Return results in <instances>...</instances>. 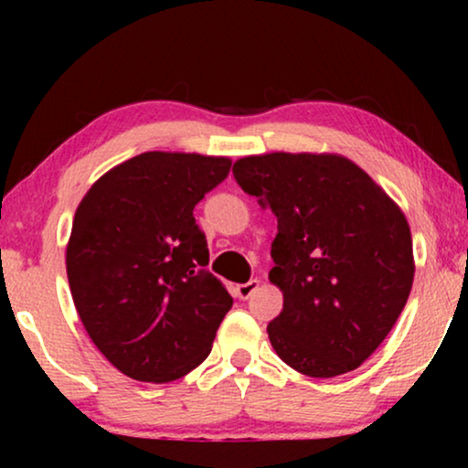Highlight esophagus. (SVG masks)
Wrapping results in <instances>:
<instances>
[{
	"label": "esophagus",
	"instance_id": "esophagus-1",
	"mask_svg": "<svg viewBox=\"0 0 468 468\" xmlns=\"http://www.w3.org/2000/svg\"><path fill=\"white\" fill-rule=\"evenodd\" d=\"M258 287H260V281L251 279V281H247V283H240L239 287H236V293H239L240 300H249L255 292H258Z\"/></svg>",
	"mask_w": 468,
	"mask_h": 468
}]
</instances>
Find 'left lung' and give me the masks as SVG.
I'll use <instances>...</instances> for the list:
<instances>
[{"label":"left lung","mask_w":468,"mask_h":468,"mask_svg":"<svg viewBox=\"0 0 468 468\" xmlns=\"http://www.w3.org/2000/svg\"><path fill=\"white\" fill-rule=\"evenodd\" d=\"M242 191L277 215L271 283L283 311L268 338L309 377L360 367L383 343L413 285L411 229L386 191L341 155L268 153L234 164Z\"/></svg>","instance_id":"1"}]
</instances>
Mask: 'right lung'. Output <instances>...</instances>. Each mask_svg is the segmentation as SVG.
Instances as JSON below:
<instances>
[{"instance_id":"obj_1","label":"right lung","mask_w":468,"mask_h":468,"mask_svg":"<svg viewBox=\"0 0 468 468\" xmlns=\"http://www.w3.org/2000/svg\"><path fill=\"white\" fill-rule=\"evenodd\" d=\"M229 165L197 153H140L98 178L76 208L69 292L95 347L132 379L168 383L200 367L232 309L207 271L194 217Z\"/></svg>"}]
</instances>
